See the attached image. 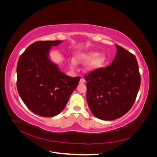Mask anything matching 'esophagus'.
I'll list each match as a JSON object with an SVG mask.
<instances>
[{
  "label": "esophagus",
  "mask_w": 157,
  "mask_h": 157,
  "mask_svg": "<svg viewBox=\"0 0 157 157\" xmlns=\"http://www.w3.org/2000/svg\"><path fill=\"white\" fill-rule=\"evenodd\" d=\"M85 81H86V80H85L84 78H81L80 80V84H84Z\"/></svg>",
  "instance_id": "34e87169"
}]
</instances>
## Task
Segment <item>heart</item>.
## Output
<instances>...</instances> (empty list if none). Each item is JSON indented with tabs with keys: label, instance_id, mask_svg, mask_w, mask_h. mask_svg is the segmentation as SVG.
Instances as JSON below:
<instances>
[{
	"label": "heart",
	"instance_id": "1",
	"mask_svg": "<svg viewBox=\"0 0 157 157\" xmlns=\"http://www.w3.org/2000/svg\"><path fill=\"white\" fill-rule=\"evenodd\" d=\"M75 59L78 63H88L87 69L90 71L96 70L101 67L106 62V56L103 54H100L98 52H91L86 54H78L76 55ZM69 65L71 68L75 69L77 63L74 59L69 60Z\"/></svg>",
	"mask_w": 157,
	"mask_h": 157
}]
</instances>
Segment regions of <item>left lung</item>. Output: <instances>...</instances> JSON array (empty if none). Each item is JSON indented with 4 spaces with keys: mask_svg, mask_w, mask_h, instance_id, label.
<instances>
[{
    "mask_svg": "<svg viewBox=\"0 0 157 157\" xmlns=\"http://www.w3.org/2000/svg\"><path fill=\"white\" fill-rule=\"evenodd\" d=\"M111 65L85 75L86 99L93 115L104 121L117 119L134 105L141 84L136 56L117 45Z\"/></svg>",
    "mask_w": 157,
    "mask_h": 157,
    "instance_id": "obj_1",
    "label": "left lung"
}]
</instances>
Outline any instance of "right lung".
Listing matches in <instances>:
<instances>
[{"mask_svg": "<svg viewBox=\"0 0 157 157\" xmlns=\"http://www.w3.org/2000/svg\"><path fill=\"white\" fill-rule=\"evenodd\" d=\"M63 41H36L20 56L17 65L19 95L30 110L41 117L60 113L80 81L59 69L49 58L52 46Z\"/></svg>", "mask_w": 157, "mask_h": 157, "instance_id": "obj_1", "label": "right lung"}]
</instances>
